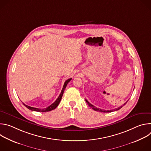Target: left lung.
<instances>
[{
    "label": "left lung",
    "mask_w": 151,
    "mask_h": 151,
    "mask_svg": "<svg viewBox=\"0 0 151 151\" xmlns=\"http://www.w3.org/2000/svg\"><path fill=\"white\" fill-rule=\"evenodd\" d=\"M85 101H86V102H87V103L88 104V105L90 107H91V108L93 109V110H94L95 111H99V112H113V111H118V110H119V109H120L121 108H122V106H124V105H125L127 103V101H126L122 106H119V107H118V108H116V109H114V110H110V111H109V110H107V111H106V110H103V109H100V108H97V107H96V106H94V105H93V104H91L90 103H89L88 102V101L87 100H86L85 99Z\"/></svg>",
    "instance_id": "8db88e82"
}]
</instances>
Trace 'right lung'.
I'll return each instance as SVG.
<instances>
[{"label":"right lung","mask_w":151,"mask_h":151,"mask_svg":"<svg viewBox=\"0 0 151 151\" xmlns=\"http://www.w3.org/2000/svg\"><path fill=\"white\" fill-rule=\"evenodd\" d=\"M72 78H70V79H68V80H66L65 81V82H64V85L63 87V88H62V90L61 91V93L59 95L57 99V100L52 103L51 104L50 106H49L48 107H46V108H44V109H40V108H36V107H31V106H27L25 104L23 103V104L27 107V108H28L29 109L31 110V111H36V112H49V111H51L52 110H54V109H55L56 107L58 106V104L60 103L61 100V98H62V96H63V94L64 93V90H65L66 86L68 85V83L71 81Z\"/></svg>","instance_id":"1"}]
</instances>
